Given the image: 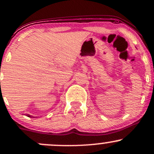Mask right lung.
<instances>
[{
	"label": "right lung",
	"instance_id": "obj_1",
	"mask_svg": "<svg viewBox=\"0 0 154 154\" xmlns=\"http://www.w3.org/2000/svg\"><path fill=\"white\" fill-rule=\"evenodd\" d=\"M26 116H28V117H30V116H31L30 115H29V114H27V115H26Z\"/></svg>",
	"mask_w": 154,
	"mask_h": 154
}]
</instances>
